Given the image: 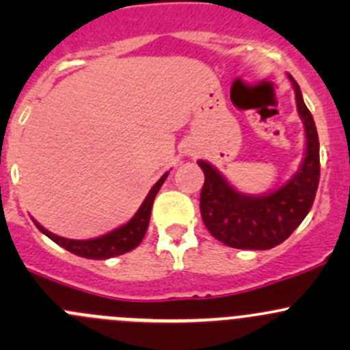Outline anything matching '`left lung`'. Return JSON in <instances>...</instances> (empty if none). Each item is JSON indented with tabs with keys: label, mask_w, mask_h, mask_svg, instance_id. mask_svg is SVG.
Returning <instances> with one entry per match:
<instances>
[{
	"label": "left lung",
	"mask_w": 350,
	"mask_h": 350,
	"mask_svg": "<svg viewBox=\"0 0 350 350\" xmlns=\"http://www.w3.org/2000/svg\"><path fill=\"white\" fill-rule=\"evenodd\" d=\"M296 108L305 125L306 150L301 165L276 191L260 196L242 195L206 161H198L204 172L200 196L201 218L215 239L234 249L267 250L284 242L312 210L320 179V144L315 122L303 101L298 83Z\"/></svg>",
	"instance_id": "left-lung-1"
}]
</instances>
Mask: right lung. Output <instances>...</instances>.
Segmentation results:
<instances>
[{"mask_svg": "<svg viewBox=\"0 0 350 350\" xmlns=\"http://www.w3.org/2000/svg\"><path fill=\"white\" fill-rule=\"evenodd\" d=\"M169 172L162 174V178L150 188L149 195L146 196L144 203L140 204V208L137 210V213L126 221L122 227L115 228L113 232L101 235V237L90 239V241H72V239H64L59 237V235L52 234V232L45 230L40 224L35 221L38 230L42 234L47 235L51 241H54L57 245L64 247L69 252L76 254L79 257H86V259H109V257L122 256V254L130 252L132 249H135L140 242H142L144 235H146L147 227H149L150 220V210H152L154 198L157 195V191L161 189V186L164 185L165 178H167Z\"/></svg>", "mask_w": 350, "mask_h": 350, "instance_id": "1", "label": "right lung"}]
</instances>
